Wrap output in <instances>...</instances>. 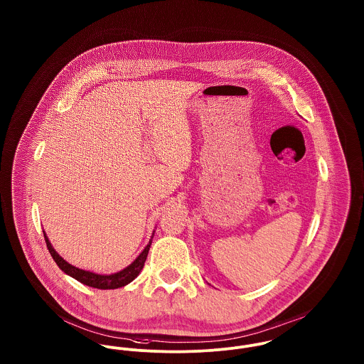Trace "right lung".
I'll use <instances>...</instances> for the list:
<instances>
[{
    "mask_svg": "<svg viewBox=\"0 0 364 364\" xmlns=\"http://www.w3.org/2000/svg\"><path fill=\"white\" fill-rule=\"evenodd\" d=\"M153 235H154V232H153ZM44 237H46L49 252H50V255H52V258H53V261L56 262L58 267H60L66 274H69L70 277L75 279L77 282H80L85 286L94 287V289H99V290H114V289H120V287L127 286L128 283H131L141 273V270L144 269L146 258H147V252H149V248L151 245V239H153V236H151V239L147 242L144 251L128 267H124L122 270L117 272V273L99 274V273L90 272V270H84V269L73 267L72 264L66 262L55 251V248L52 247V244L49 242L48 236H47L46 232H44Z\"/></svg>",
    "mask_w": 364,
    "mask_h": 364,
    "instance_id": "1",
    "label": "right lung"
}]
</instances>
